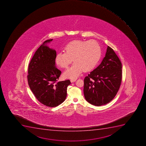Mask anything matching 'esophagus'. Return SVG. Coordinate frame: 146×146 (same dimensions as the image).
<instances>
[{
	"label": "esophagus",
	"mask_w": 146,
	"mask_h": 146,
	"mask_svg": "<svg viewBox=\"0 0 146 146\" xmlns=\"http://www.w3.org/2000/svg\"><path fill=\"white\" fill-rule=\"evenodd\" d=\"M76 80V79H71V80H70V81H71V83L74 82H75Z\"/></svg>",
	"instance_id": "1"
}]
</instances>
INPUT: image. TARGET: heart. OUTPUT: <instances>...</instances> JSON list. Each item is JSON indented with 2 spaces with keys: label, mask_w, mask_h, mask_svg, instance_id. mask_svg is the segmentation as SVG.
I'll use <instances>...</instances> for the list:
<instances>
[{
  "label": "heart",
  "mask_w": 146,
  "mask_h": 146,
  "mask_svg": "<svg viewBox=\"0 0 146 146\" xmlns=\"http://www.w3.org/2000/svg\"><path fill=\"white\" fill-rule=\"evenodd\" d=\"M64 51L57 54L56 63L63 68H66L72 60L73 65L63 74L64 77L70 79L78 77L83 70L86 72L93 69L102 55V48L95 40L72 41L66 44Z\"/></svg>",
  "instance_id": "obj_1"
}]
</instances>
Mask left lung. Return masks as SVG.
<instances>
[{
	"instance_id": "obj_1",
	"label": "left lung",
	"mask_w": 146,
	"mask_h": 146,
	"mask_svg": "<svg viewBox=\"0 0 146 146\" xmlns=\"http://www.w3.org/2000/svg\"><path fill=\"white\" fill-rule=\"evenodd\" d=\"M121 80V60L113 50L108 46L100 65L84 79L85 99L96 106L108 104L116 95Z\"/></svg>"
}]
</instances>
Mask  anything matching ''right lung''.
<instances>
[{"instance_id":"add662e5","label":"right lung","mask_w":146,"mask_h":146,"mask_svg":"<svg viewBox=\"0 0 146 146\" xmlns=\"http://www.w3.org/2000/svg\"><path fill=\"white\" fill-rule=\"evenodd\" d=\"M39 46L29 64L27 80L29 86L38 102L48 107H57L65 101L70 80L58 81L61 72L55 66L56 52L46 44Z\"/></svg>"}]
</instances>
